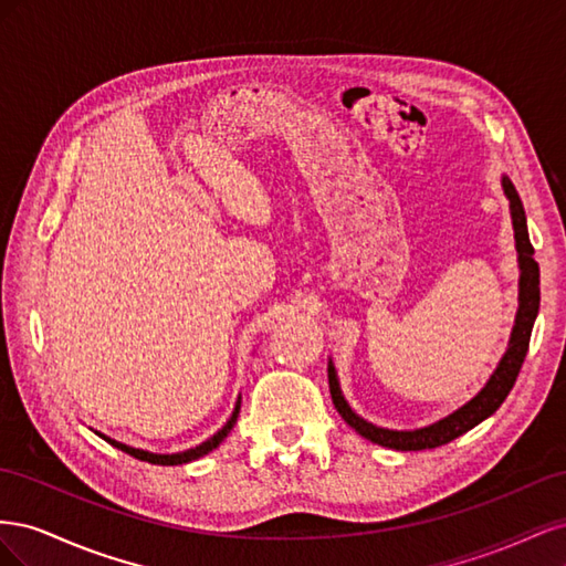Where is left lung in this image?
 I'll list each match as a JSON object with an SVG mask.
<instances>
[{"label": "left lung", "mask_w": 566, "mask_h": 566, "mask_svg": "<svg viewBox=\"0 0 566 566\" xmlns=\"http://www.w3.org/2000/svg\"><path fill=\"white\" fill-rule=\"evenodd\" d=\"M503 191L510 200V217H512V229H515V248H517V262H520V310L515 316V328H512L507 352L503 354L499 368L493 370L484 389L470 399L465 406L453 410L451 416L441 418L439 422H432L420 430H387V427H378L361 416H356L349 408V403L342 397V389L337 382V373L333 361L328 364V385H331V397L342 416L352 430H356L361 437H366L373 443H380V447L394 449V451H422V449H437L458 439L460 434L470 432L495 410L501 408L505 397L510 394L512 385H515L520 368L528 352V339L531 328H534V321L538 316L541 306V271L538 262L534 260V245L528 241V229H526V214L524 205L520 200L517 188L512 186L507 177H503Z\"/></svg>", "instance_id": "left-lung-1"}]
</instances>
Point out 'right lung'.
I'll return each mask as SVG.
<instances>
[{"label":"right lung","mask_w":566,"mask_h":566,"mask_svg":"<svg viewBox=\"0 0 566 566\" xmlns=\"http://www.w3.org/2000/svg\"><path fill=\"white\" fill-rule=\"evenodd\" d=\"M238 413H241V397H238V401H235V408H233V413H231V418L227 420V424L221 427V430L217 432V434H212L208 441H202V443H198L196 449H188V451H181V453H150V451H144V449H134V447H127V443H123V441H115V439H111V437H104V434H98V437H104L111 447H115V449H119V451H125V453H129V455H134V458H139V460H146V462H153V465H184V462H191V460H198V458H202V455H208L212 449H217L221 441H224L227 437H229V432L233 430V424H235V420H238Z\"/></svg>","instance_id":"right-lung-1"}]
</instances>
